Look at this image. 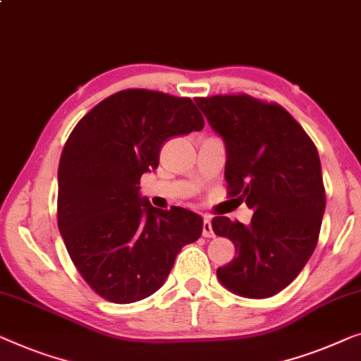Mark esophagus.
Segmentation results:
<instances>
[{"label":"esophagus","instance_id":"1","mask_svg":"<svg viewBox=\"0 0 361 361\" xmlns=\"http://www.w3.org/2000/svg\"><path fill=\"white\" fill-rule=\"evenodd\" d=\"M202 234H203V238H213L215 236V233H213V228H212V221H210V218H203V231H202Z\"/></svg>","mask_w":361,"mask_h":361}]
</instances>
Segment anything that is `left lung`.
Listing matches in <instances>:
<instances>
[{"label":"left lung","instance_id":"8db88e82","mask_svg":"<svg viewBox=\"0 0 361 361\" xmlns=\"http://www.w3.org/2000/svg\"><path fill=\"white\" fill-rule=\"evenodd\" d=\"M226 145L228 197L254 210L249 226L215 216L216 236L238 255L218 280L247 298H269L293 281L314 252L326 210L316 145L280 104L249 94L195 97Z\"/></svg>","mask_w":361,"mask_h":361}]
</instances>
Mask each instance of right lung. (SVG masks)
<instances>
[{"label": "right lung", "mask_w": 361, "mask_h": 361, "mask_svg": "<svg viewBox=\"0 0 361 361\" xmlns=\"http://www.w3.org/2000/svg\"><path fill=\"white\" fill-rule=\"evenodd\" d=\"M190 97L123 90L104 99L68 137L59 166V229L68 254L104 300L127 305L163 286L182 245L202 236L187 208L159 210L138 195L166 140L202 130Z\"/></svg>", "instance_id": "1"}]
</instances>
